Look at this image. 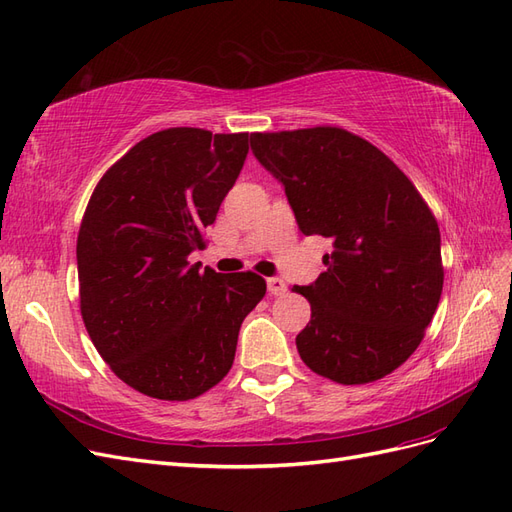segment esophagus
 I'll return each instance as SVG.
<instances>
[{
    "instance_id": "esophagus-1",
    "label": "esophagus",
    "mask_w": 512,
    "mask_h": 512,
    "mask_svg": "<svg viewBox=\"0 0 512 512\" xmlns=\"http://www.w3.org/2000/svg\"><path fill=\"white\" fill-rule=\"evenodd\" d=\"M268 283V291L270 296H283L287 291V285L283 279H279V276H270V279L266 281Z\"/></svg>"
}]
</instances>
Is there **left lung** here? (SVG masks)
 Masks as SVG:
<instances>
[{"mask_svg":"<svg viewBox=\"0 0 512 512\" xmlns=\"http://www.w3.org/2000/svg\"><path fill=\"white\" fill-rule=\"evenodd\" d=\"M304 236L332 240L326 272L294 285L311 302L296 337L306 367L343 386L392 373L420 345L442 296L440 227L410 178L334 126L253 133Z\"/></svg>","mask_w":512,"mask_h":512,"instance_id":"1","label":"left lung"}]
</instances>
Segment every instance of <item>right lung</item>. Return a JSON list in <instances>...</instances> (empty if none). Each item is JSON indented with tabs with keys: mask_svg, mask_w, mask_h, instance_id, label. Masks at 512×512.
<instances>
[{
	"mask_svg": "<svg viewBox=\"0 0 512 512\" xmlns=\"http://www.w3.org/2000/svg\"><path fill=\"white\" fill-rule=\"evenodd\" d=\"M246 154L248 133L160 130L102 175L87 203L77 238L83 324L111 371L152 399L188 401L221 382L244 317L266 296L253 272L188 264Z\"/></svg>",
	"mask_w": 512,
	"mask_h": 512,
	"instance_id": "add662e5",
	"label": "right lung"
}]
</instances>
